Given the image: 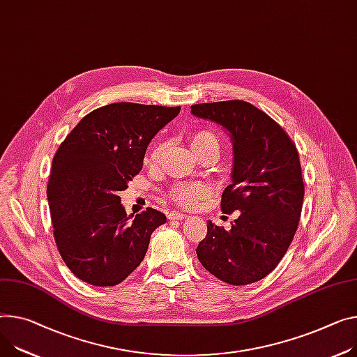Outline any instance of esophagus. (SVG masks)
Here are the masks:
<instances>
[{
	"instance_id": "34e87169",
	"label": "esophagus",
	"mask_w": 357,
	"mask_h": 357,
	"mask_svg": "<svg viewBox=\"0 0 357 357\" xmlns=\"http://www.w3.org/2000/svg\"><path fill=\"white\" fill-rule=\"evenodd\" d=\"M167 217H169V220H183V218H185L187 215L183 213H178V211H170L167 214Z\"/></svg>"
}]
</instances>
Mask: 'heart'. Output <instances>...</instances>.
<instances>
[{
  "label": "heart",
  "instance_id": "obj_1",
  "mask_svg": "<svg viewBox=\"0 0 357 357\" xmlns=\"http://www.w3.org/2000/svg\"><path fill=\"white\" fill-rule=\"evenodd\" d=\"M190 143H191V149H193V151L197 150V149H202L204 146H208V144L218 146L217 137L213 132L207 131V130H200V131L191 132ZM162 147H164L162 143H157L154 146L153 151H151L150 158L157 160L160 153L162 151ZM206 191L207 190L203 184L184 183V184H177L176 187H173L170 197L176 204L190 208V207H195L196 204H199V202L206 196Z\"/></svg>",
  "mask_w": 357,
  "mask_h": 357
}]
</instances>
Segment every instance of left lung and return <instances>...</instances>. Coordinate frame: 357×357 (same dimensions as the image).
Here are the masks:
<instances>
[{
  "mask_svg": "<svg viewBox=\"0 0 357 357\" xmlns=\"http://www.w3.org/2000/svg\"><path fill=\"white\" fill-rule=\"evenodd\" d=\"M191 114L230 134L234 162L222 210L238 211L230 230L207 220L197 257L225 283L259 282L280 263L298 226L305 183L296 144L264 112L241 100L195 104Z\"/></svg>",
  "mask_w": 357,
  "mask_h": 357,
  "instance_id": "left-lung-1",
  "label": "left lung"
}]
</instances>
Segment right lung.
I'll return each instance as SVG.
<instances>
[{
  "mask_svg": "<svg viewBox=\"0 0 357 357\" xmlns=\"http://www.w3.org/2000/svg\"><path fill=\"white\" fill-rule=\"evenodd\" d=\"M180 107L114 102L81 120L52 158L47 197L59 252L79 280L116 286L143 261L166 215H127L119 191L143 169L153 137Z\"/></svg>",
  "mask_w": 357,
  "mask_h": 357,
  "instance_id": "1",
  "label": "right lung"
}]
</instances>
